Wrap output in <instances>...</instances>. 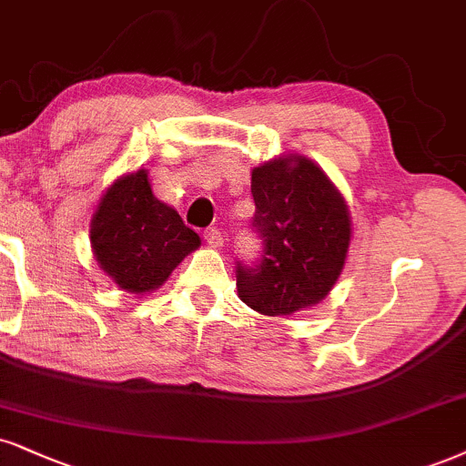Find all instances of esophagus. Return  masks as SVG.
<instances>
[{"label":"esophagus","instance_id":"34e87169","mask_svg":"<svg viewBox=\"0 0 466 466\" xmlns=\"http://www.w3.org/2000/svg\"><path fill=\"white\" fill-rule=\"evenodd\" d=\"M205 242L209 244L211 248H220V246H222V233L218 231L216 227L207 228V231H205Z\"/></svg>","mask_w":466,"mask_h":466}]
</instances>
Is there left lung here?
Returning a JSON list of instances; mask_svg holds the SVG:
<instances>
[{
	"mask_svg": "<svg viewBox=\"0 0 466 466\" xmlns=\"http://www.w3.org/2000/svg\"><path fill=\"white\" fill-rule=\"evenodd\" d=\"M252 227L263 238L257 268H238V296L252 311L283 318L324 300L352 242L343 194L313 159L280 153L250 172Z\"/></svg>",
	"mask_w": 466,
	"mask_h": 466,
	"instance_id": "1",
	"label": "left lung"
}]
</instances>
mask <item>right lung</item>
<instances>
[{
  "label": "right lung",
  "mask_w": 466,
  "mask_h": 466,
  "mask_svg": "<svg viewBox=\"0 0 466 466\" xmlns=\"http://www.w3.org/2000/svg\"><path fill=\"white\" fill-rule=\"evenodd\" d=\"M198 246V233L155 197L145 168L114 179L90 220L96 263L127 294L145 296L162 287Z\"/></svg>",
  "instance_id": "obj_1"
}]
</instances>
